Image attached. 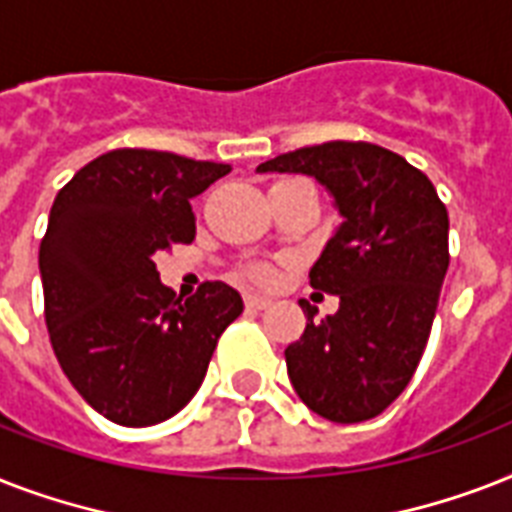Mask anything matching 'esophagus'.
I'll list each match as a JSON object with an SVG mask.
<instances>
[{
    "label": "esophagus",
    "mask_w": 512,
    "mask_h": 512,
    "mask_svg": "<svg viewBox=\"0 0 512 512\" xmlns=\"http://www.w3.org/2000/svg\"><path fill=\"white\" fill-rule=\"evenodd\" d=\"M244 303H247V308H252V311H265V308L271 305V300L263 295H247L244 297Z\"/></svg>",
    "instance_id": "1"
}]
</instances>
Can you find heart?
Wrapping results in <instances>:
<instances>
[{
    "instance_id": "heart-1",
    "label": "heart",
    "mask_w": 512,
    "mask_h": 512,
    "mask_svg": "<svg viewBox=\"0 0 512 512\" xmlns=\"http://www.w3.org/2000/svg\"><path fill=\"white\" fill-rule=\"evenodd\" d=\"M252 276H255L257 281H263V284H271V281L276 279V273H273L271 268H255V271H252Z\"/></svg>"
}]
</instances>
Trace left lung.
Wrapping results in <instances>:
<instances>
[{
    "label": "left lung",
    "mask_w": 512,
    "mask_h": 512,
    "mask_svg": "<svg viewBox=\"0 0 512 512\" xmlns=\"http://www.w3.org/2000/svg\"><path fill=\"white\" fill-rule=\"evenodd\" d=\"M257 172H303L335 196L342 223L311 287L340 295V308L316 321L300 300L305 332L284 356L308 409L342 425L372 420L404 393L428 345L449 268L444 201L404 156L361 140L297 148Z\"/></svg>",
    "instance_id": "obj_1"
}]
</instances>
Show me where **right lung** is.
<instances>
[{
    "label": "right lung",
    "mask_w": 512,
    "mask_h": 512,
    "mask_svg": "<svg viewBox=\"0 0 512 512\" xmlns=\"http://www.w3.org/2000/svg\"><path fill=\"white\" fill-rule=\"evenodd\" d=\"M228 172L170 151L116 148L52 201L39 247L52 350L79 396L116 425L146 428L180 412L244 311L223 281L177 297L154 263L156 252L193 241L191 199Z\"/></svg>",
    "instance_id": "right-lung-1"
}]
</instances>
